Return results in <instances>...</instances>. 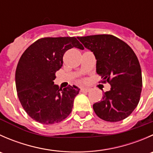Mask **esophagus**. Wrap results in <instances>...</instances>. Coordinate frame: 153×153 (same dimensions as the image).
Instances as JSON below:
<instances>
[{
  "mask_svg": "<svg viewBox=\"0 0 153 153\" xmlns=\"http://www.w3.org/2000/svg\"><path fill=\"white\" fill-rule=\"evenodd\" d=\"M89 90H90V89H89V88H81V92H89Z\"/></svg>",
  "mask_w": 153,
  "mask_h": 153,
  "instance_id": "1",
  "label": "esophagus"
}]
</instances>
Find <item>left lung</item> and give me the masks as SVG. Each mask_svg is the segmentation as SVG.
Listing matches in <instances>:
<instances>
[{
  "label": "left lung",
  "mask_w": 153,
  "mask_h": 153,
  "mask_svg": "<svg viewBox=\"0 0 153 153\" xmlns=\"http://www.w3.org/2000/svg\"><path fill=\"white\" fill-rule=\"evenodd\" d=\"M86 49L93 52L96 72L111 86L102 100L93 104L101 119L117 122L127 118L140 100L142 87L141 66L128 44L111 35L78 37Z\"/></svg>",
  "instance_id": "8db88e82"
}]
</instances>
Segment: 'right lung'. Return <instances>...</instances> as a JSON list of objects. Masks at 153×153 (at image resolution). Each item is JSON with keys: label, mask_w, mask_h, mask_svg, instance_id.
<instances>
[{"label": "right lung", "mask_w": 153, "mask_h": 153, "mask_svg": "<svg viewBox=\"0 0 153 153\" xmlns=\"http://www.w3.org/2000/svg\"><path fill=\"white\" fill-rule=\"evenodd\" d=\"M84 49L75 37L41 38L23 53L15 72V84L21 105L29 116L43 124L65 119L72 112L77 86L59 89L54 84L55 72L63 65L68 49Z\"/></svg>", "instance_id": "right-lung-1"}]
</instances>
